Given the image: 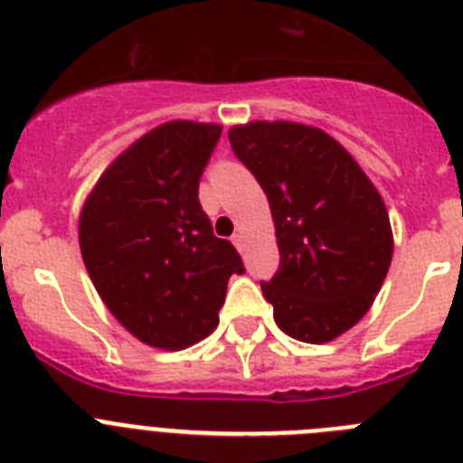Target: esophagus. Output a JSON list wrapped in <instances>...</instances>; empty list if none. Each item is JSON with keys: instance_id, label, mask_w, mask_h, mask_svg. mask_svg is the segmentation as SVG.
Here are the masks:
<instances>
[{"instance_id": "34e87169", "label": "esophagus", "mask_w": 463, "mask_h": 463, "mask_svg": "<svg viewBox=\"0 0 463 463\" xmlns=\"http://www.w3.org/2000/svg\"><path fill=\"white\" fill-rule=\"evenodd\" d=\"M234 245H236V250L239 252H243L245 250V236L243 234H234Z\"/></svg>"}]
</instances>
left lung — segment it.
Returning a JSON list of instances; mask_svg holds the SVG:
<instances>
[{
	"label": "left lung",
	"mask_w": 463,
	"mask_h": 463,
	"mask_svg": "<svg viewBox=\"0 0 463 463\" xmlns=\"http://www.w3.org/2000/svg\"><path fill=\"white\" fill-rule=\"evenodd\" d=\"M271 206L280 269L261 282L288 336L322 345L373 306L394 255L390 213L357 159L320 127L252 120L229 129Z\"/></svg>",
	"instance_id": "1"
}]
</instances>
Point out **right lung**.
I'll use <instances>...</instances> for the list:
<instances>
[{"instance_id":"add662e5","label":"right lung","mask_w":463,"mask_h":463,"mask_svg":"<svg viewBox=\"0 0 463 463\" xmlns=\"http://www.w3.org/2000/svg\"><path fill=\"white\" fill-rule=\"evenodd\" d=\"M222 134L215 122L171 120L122 150L94 183L79 243L94 289L134 338L185 350L218 326L243 261L213 236L199 178Z\"/></svg>"}]
</instances>
